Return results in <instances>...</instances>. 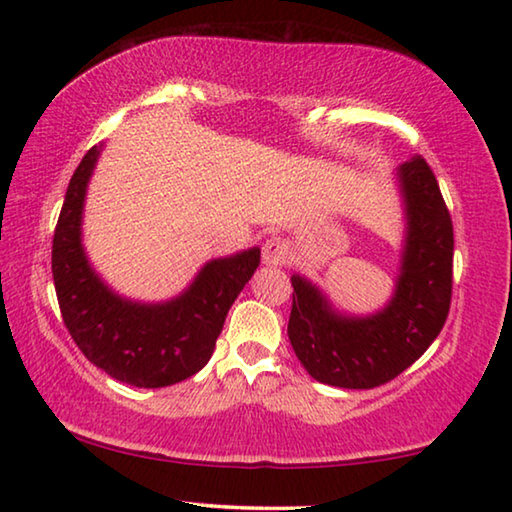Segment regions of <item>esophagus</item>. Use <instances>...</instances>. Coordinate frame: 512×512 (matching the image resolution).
<instances>
[{
	"mask_svg": "<svg viewBox=\"0 0 512 512\" xmlns=\"http://www.w3.org/2000/svg\"><path fill=\"white\" fill-rule=\"evenodd\" d=\"M289 257V246L285 239L280 237H271L264 241L262 246V262L269 264V266H282L287 262Z\"/></svg>",
	"mask_w": 512,
	"mask_h": 512,
	"instance_id": "esophagus-1",
	"label": "esophagus"
}]
</instances>
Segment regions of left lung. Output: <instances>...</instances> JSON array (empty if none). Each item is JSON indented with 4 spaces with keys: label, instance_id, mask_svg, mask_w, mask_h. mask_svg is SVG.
Returning a JSON list of instances; mask_svg holds the SVG:
<instances>
[{
    "label": "left lung",
    "instance_id": "left-lung-1",
    "mask_svg": "<svg viewBox=\"0 0 512 512\" xmlns=\"http://www.w3.org/2000/svg\"><path fill=\"white\" fill-rule=\"evenodd\" d=\"M408 241L396 294L369 319H346L310 282L294 275L287 335L319 383L373 389L417 362L440 335L451 307L453 223L440 184L421 154L399 168Z\"/></svg>",
    "mask_w": 512,
    "mask_h": 512
}]
</instances>
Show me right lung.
Masks as SVG:
<instances>
[{
  "instance_id": "add662e5",
  "label": "right lung",
  "mask_w": 512,
  "mask_h": 512,
  "mask_svg": "<svg viewBox=\"0 0 512 512\" xmlns=\"http://www.w3.org/2000/svg\"><path fill=\"white\" fill-rule=\"evenodd\" d=\"M93 145L68 184L52 241V275L63 323L79 351L111 378L134 387H168L209 362L227 310L259 266V250L214 259L189 291L164 305L118 298L91 271L79 239Z\"/></svg>"
}]
</instances>
